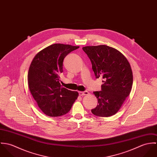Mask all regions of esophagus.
Returning <instances> with one entry per match:
<instances>
[{"label":"esophagus","mask_w":157,"mask_h":157,"mask_svg":"<svg viewBox=\"0 0 157 157\" xmlns=\"http://www.w3.org/2000/svg\"><path fill=\"white\" fill-rule=\"evenodd\" d=\"M88 94H89V92L88 91H80V92H79V95H81V96L86 95H88Z\"/></svg>","instance_id":"obj_1"}]
</instances>
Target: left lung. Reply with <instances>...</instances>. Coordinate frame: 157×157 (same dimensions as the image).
Returning a JSON list of instances; mask_svg holds the SVG:
<instances>
[{
	"label": "left lung",
	"instance_id": "8db88e82",
	"mask_svg": "<svg viewBox=\"0 0 157 157\" xmlns=\"http://www.w3.org/2000/svg\"><path fill=\"white\" fill-rule=\"evenodd\" d=\"M92 63L96 78L102 77L101 90L95 91L98 105L91 110L98 117H110L120 109L130 94L133 75L127 59L118 50L106 45L83 47Z\"/></svg>",
	"mask_w": 157,
	"mask_h": 157
}]
</instances>
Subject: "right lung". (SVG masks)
<instances>
[{
  "label": "right lung",
  "mask_w": 157,
  "mask_h": 157,
  "mask_svg": "<svg viewBox=\"0 0 157 157\" xmlns=\"http://www.w3.org/2000/svg\"><path fill=\"white\" fill-rule=\"evenodd\" d=\"M79 46L56 44L40 51L29 68V90L38 106L49 117H59L69 112L78 93L61 86L60 75L63 72L65 57Z\"/></svg>",
  "instance_id": "add662e5"
}]
</instances>
